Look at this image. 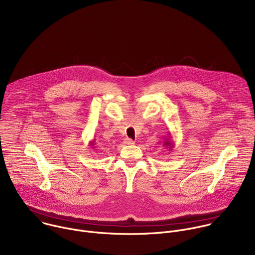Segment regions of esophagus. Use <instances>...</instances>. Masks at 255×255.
Instances as JSON below:
<instances>
[{
    "mask_svg": "<svg viewBox=\"0 0 255 255\" xmlns=\"http://www.w3.org/2000/svg\"><path fill=\"white\" fill-rule=\"evenodd\" d=\"M124 143L127 144V145H131V144H134V141L132 139H130V138H126L124 140Z\"/></svg>",
    "mask_w": 255,
    "mask_h": 255,
    "instance_id": "34e87169",
    "label": "esophagus"
}]
</instances>
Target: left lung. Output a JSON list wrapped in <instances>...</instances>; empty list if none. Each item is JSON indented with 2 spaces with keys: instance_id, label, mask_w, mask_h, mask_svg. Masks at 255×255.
Instances as JSON below:
<instances>
[{
  "instance_id": "obj_1",
  "label": "left lung",
  "mask_w": 255,
  "mask_h": 255,
  "mask_svg": "<svg viewBox=\"0 0 255 255\" xmlns=\"http://www.w3.org/2000/svg\"><path fill=\"white\" fill-rule=\"evenodd\" d=\"M163 145L168 148V149H172L174 147V142L172 141V138H171V135L168 133V138L163 142Z\"/></svg>"
}]
</instances>
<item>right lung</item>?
<instances>
[{"mask_svg":"<svg viewBox=\"0 0 255 255\" xmlns=\"http://www.w3.org/2000/svg\"><path fill=\"white\" fill-rule=\"evenodd\" d=\"M95 145H96V144H95V140H93V141H91V142H90V146H91L93 149H94V148H96Z\"/></svg>","mask_w":255,"mask_h":255,"instance_id":"add662e5","label":"right lung"}]
</instances>
